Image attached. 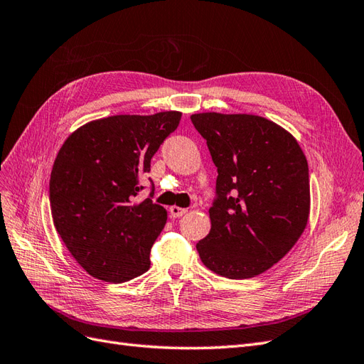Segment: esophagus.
Returning <instances> with one entry per match:
<instances>
[{
  "instance_id": "34e87169",
  "label": "esophagus",
  "mask_w": 364,
  "mask_h": 364,
  "mask_svg": "<svg viewBox=\"0 0 364 364\" xmlns=\"http://www.w3.org/2000/svg\"><path fill=\"white\" fill-rule=\"evenodd\" d=\"M186 211H188V209H185V208H179V206H176V205L170 206V214H171V217H173V218L182 217L183 214H186Z\"/></svg>"
}]
</instances>
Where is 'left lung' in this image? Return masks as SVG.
<instances>
[{"label":"left lung","mask_w":364,"mask_h":364,"mask_svg":"<svg viewBox=\"0 0 364 364\" xmlns=\"http://www.w3.org/2000/svg\"><path fill=\"white\" fill-rule=\"evenodd\" d=\"M191 121L218 173L211 230L197 252L220 277H258L287 255L306 228V158L289 130L259 115L202 112Z\"/></svg>","instance_id":"obj_1"}]
</instances>
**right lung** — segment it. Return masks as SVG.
Masks as SVG:
<instances>
[{
	"mask_svg": "<svg viewBox=\"0 0 364 364\" xmlns=\"http://www.w3.org/2000/svg\"><path fill=\"white\" fill-rule=\"evenodd\" d=\"M181 117L178 111L106 117L80 126L62 144L50 178L53 223L91 277L119 284L149 270L167 211L151 199H132Z\"/></svg>",
	"mask_w": 364,
	"mask_h": 364,
	"instance_id": "add662e5",
	"label": "right lung"
}]
</instances>
